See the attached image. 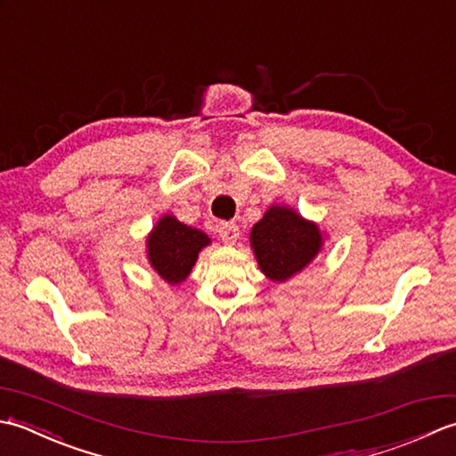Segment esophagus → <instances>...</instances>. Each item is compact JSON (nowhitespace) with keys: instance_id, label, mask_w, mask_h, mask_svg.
I'll list each match as a JSON object with an SVG mask.
<instances>
[{"instance_id":"34e87169","label":"esophagus","mask_w":456,"mask_h":456,"mask_svg":"<svg viewBox=\"0 0 456 456\" xmlns=\"http://www.w3.org/2000/svg\"><path fill=\"white\" fill-rule=\"evenodd\" d=\"M217 233H219L223 243L233 245L235 240L239 239V225H237V223H231V221L221 223V225L217 227Z\"/></svg>"}]
</instances>
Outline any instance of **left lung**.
Here are the masks:
<instances>
[{
    "mask_svg": "<svg viewBox=\"0 0 456 456\" xmlns=\"http://www.w3.org/2000/svg\"><path fill=\"white\" fill-rule=\"evenodd\" d=\"M250 243L260 270L274 282H284L312 263L322 248V235L315 223L288 208L273 206L250 231Z\"/></svg>",
    "mask_w": 456,
    "mask_h": 456,
    "instance_id": "8db88e82",
    "label": "left lung"
}]
</instances>
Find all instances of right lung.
I'll use <instances>...</instances> for the list:
<instances>
[{"instance_id":"obj_1","label":"right lung","mask_w":456,"mask_h":456,"mask_svg":"<svg viewBox=\"0 0 456 456\" xmlns=\"http://www.w3.org/2000/svg\"><path fill=\"white\" fill-rule=\"evenodd\" d=\"M147 243L152 268L168 284H178L186 280L191 266L196 265L200 250L209 245V237L167 216L154 227Z\"/></svg>"}]
</instances>
